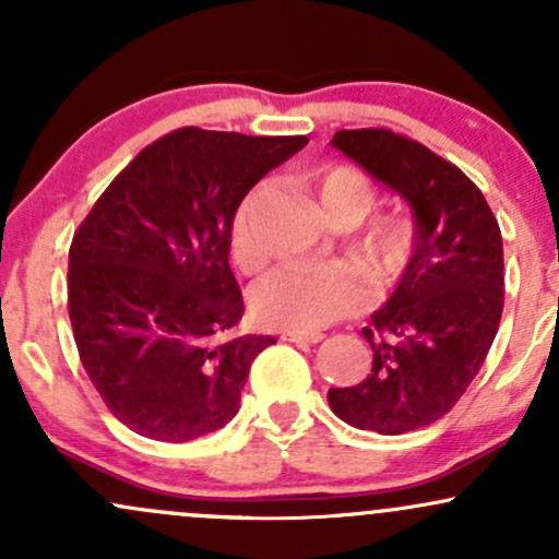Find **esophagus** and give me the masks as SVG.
Returning <instances> with one entry per match:
<instances>
[{
	"label": "esophagus",
	"instance_id": "esophagus-1",
	"mask_svg": "<svg viewBox=\"0 0 559 559\" xmlns=\"http://www.w3.org/2000/svg\"><path fill=\"white\" fill-rule=\"evenodd\" d=\"M284 342H297V344H318L323 342V333L320 331H284L281 333Z\"/></svg>",
	"mask_w": 559,
	"mask_h": 559
}]
</instances>
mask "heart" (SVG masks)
I'll return each instance as SVG.
<instances>
[{"label": "heart", "mask_w": 559, "mask_h": 559, "mask_svg": "<svg viewBox=\"0 0 559 559\" xmlns=\"http://www.w3.org/2000/svg\"><path fill=\"white\" fill-rule=\"evenodd\" d=\"M320 210L336 226H357L378 202L373 178L355 165L329 163L310 178ZM267 199V186H254L239 204L230 228V254L243 271L265 260L254 223ZM415 249V223L402 213L378 215L352 241V254L378 292L394 286L407 271ZM368 297L365 278L352 265L288 262L254 284L249 294L252 316L267 329L318 331L357 312Z\"/></svg>", "instance_id": "heart-1"}]
</instances>
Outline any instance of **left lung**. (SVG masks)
Here are the masks:
<instances>
[{
    "label": "left lung",
    "mask_w": 559,
    "mask_h": 559,
    "mask_svg": "<svg viewBox=\"0 0 559 559\" xmlns=\"http://www.w3.org/2000/svg\"><path fill=\"white\" fill-rule=\"evenodd\" d=\"M336 150L404 197L415 249L391 299L362 336L373 370L331 389L333 413L376 433L418 431L444 418L489 355L504 307L502 234L489 202L457 165L389 128L338 131Z\"/></svg>",
    "instance_id": "obj_1"
}]
</instances>
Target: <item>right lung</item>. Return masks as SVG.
Masks as SVG:
<instances>
[{"mask_svg": "<svg viewBox=\"0 0 559 559\" xmlns=\"http://www.w3.org/2000/svg\"><path fill=\"white\" fill-rule=\"evenodd\" d=\"M307 136L178 128L102 191L68 254V316L102 402L157 441H191L239 413L273 336H234L243 316L230 226L254 183Z\"/></svg>", "mask_w": 559, "mask_h": 559, "instance_id": "add662e5", "label": "right lung"}]
</instances>
